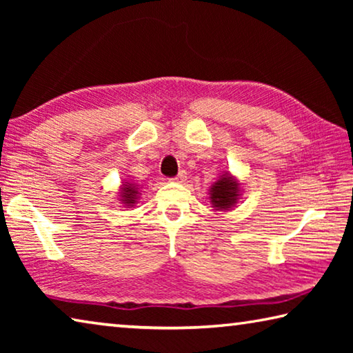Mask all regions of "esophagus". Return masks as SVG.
Returning a JSON list of instances; mask_svg holds the SVG:
<instances>
[{"label":"esophagus","mask_w":353,"mask_h":353,"mask_svg":"<svg viewBox=\"0 0 353 353\" xmlns=\"http://www.w3.org/2000/svg\"><path fill=\"white\" fill-rule=\"evenodd\" d=\"M185 179H187V174H185V171H181V172H179V174H177L174 179H172V181L181 183V182H183V181H185Z\"/></svg>","instance_id":"esophagus-1"}]
</instances>
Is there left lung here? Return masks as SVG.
<instances>
[{"mask_svg": "<svg viewBox=\"0 0 353 353\" xmlns=\"http://www.w3.org/2000/svg\"><path fill=\"white\" fill-rule=\"evenodd\" d=\"M243 196V183L230 171H224L208 188V201L216 212H232Z\"/></svg>", "mask_w": 353, "mask_h": 353, "instance_id": "1", "label": "left lung"}]
</instances>
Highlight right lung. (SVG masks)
<instances>
[{
	"label": "right lung",
	"instance_id": "obj_1",
	"mask_svg": "<svg viewBox=\"0 0 353 353\" xmlns=\"http://www.w3.org/2000/svg\"><path fill=\"white\" fill-rule=\"evenodd\" d=\"M140 194H141L140 185H137L132 181H124V182H121V185H119L117 199L124 208L132 210V208H135L137 202H139V199H140Z\"/></svg>",
	"mask_w": 353,
	"mask_h": 353
}]
</instances>
